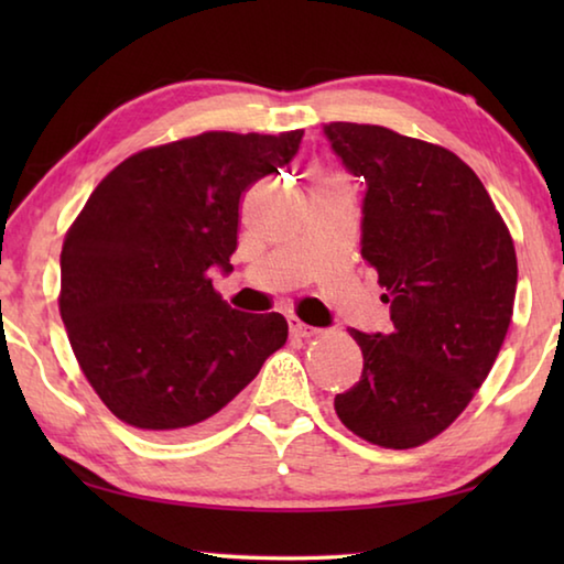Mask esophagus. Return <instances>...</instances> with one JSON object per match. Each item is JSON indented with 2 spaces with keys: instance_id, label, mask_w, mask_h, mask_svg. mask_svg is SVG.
Masks as SVG:
<instances>
[{
  "instance_id": "34e87169",
  "label": "esophagus",
  "mask_w": 564,
  "mask_h": 564,
  "mask_svg": "<svg viewBox=\"0 0 564 564\" xmlns=\"http://www.w3.org/2000/svg\"><path fill=\"white\" fill-rule=\"evenodd\" d=\"M289 326H291V333L295 338H311V336H316V333H318L313 326H305V323H301L299 318H291Z\"/></svg>"
}]
</instances>
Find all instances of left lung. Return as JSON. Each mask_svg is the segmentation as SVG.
<instances>
[{
    "mask_svg": "<svg viewBox=\"0 0 564 564\" xmlns=\"http://www.w3.org/2000/svg\"><path fill=\"white\" fill-rule=\"evenodd\" d=\"M366 181L360 253L378 271L393 330H350L360 380L336 395L348 431L380 447L443 433L488 378L510 328L518 259L475 171L453 151L370 123H323Z\"/></svg>",
    "mask_w": 564,
    "mask_h": 564,
    "instance_id": "8db88e82",
    "label": "left lung"
}]
</instances>
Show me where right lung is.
<instances>
[{
  "instance_id": "right-lung-1",
  "label": "right lung",
  "mask_w": 564,
  "mask_h": 564,
  "mask_svg": "<svg viewBox=\"0 0 564 564\" xmlns=\"http://www.w3.org/2000/svg\"><path fill=\"white\" fill-rule=\"evenodd\" d=\"M303 131H208L139 151L94 188L62 248L59 311L113 415L181 433L226 408L289 338L281 313L234 311L238 204L299 154Z\"/></svg>"
}]
</instances>
